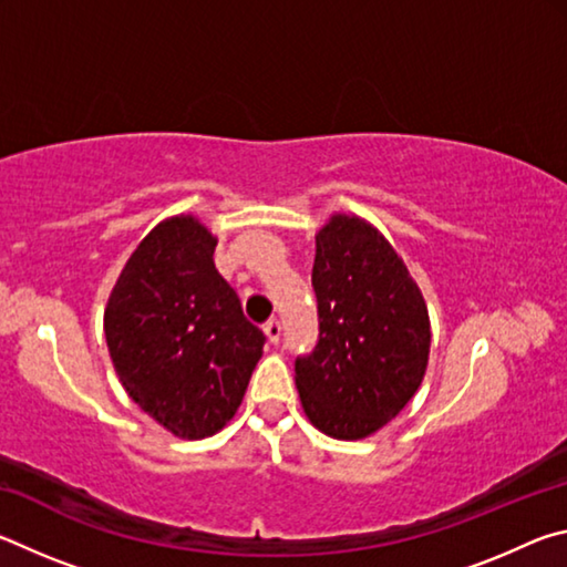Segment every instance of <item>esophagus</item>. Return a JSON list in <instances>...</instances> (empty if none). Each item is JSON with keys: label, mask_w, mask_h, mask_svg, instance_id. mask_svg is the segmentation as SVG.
Wrapping results in <instances>:
<instances>
[{"label": "esophagus", "mask_w": 567, "mask_h": 567, "mask_svg": "<svg viewBox=\"0 0 567 567\" xmlns=\"http://www.w3.org/2000/svg\"><path fill=\"white\" fill-rule=\"evenodd\" d=\"M265 334H267V338H270L272 344L280 342V338H282V324H280V320H277V318L267 320V322H265Z\"/></svg>", "instance_id": "esophagus-1"}]
</instances>
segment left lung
Returning <instances> with one entry per match:
<instances>
[{
	"mask_svg": "<svg viewBox=\"0 0 567 567\" xmlns=\"http://www.w3.org/2000/svg\"><path fill=\"white\" fill-rule=\"evenodd\" d=\"M315 245L320 334L295 360V382L315 427L360 440L417 392L430 354L427 307L395 249L364 219L334 215Z\"/></svg>",
	"mask_w": 567,
	"mask_h": 567,
	"instance_id": "8db88e82",
	"label": "left lung"
}]
</instances>
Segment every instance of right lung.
<instances>
[{"label":"right lung","mask_w":567,"mask_h":567,"mask_svg":"<svg viewBox=\"0 0 567 567\" xmlns=\"http://www.w3.org/2000/svg\"><path fill=\"white\" fill-rule=\"evenodd\" d=\"M217 239L172 217L142 239L104 310V338L130 398L185 440L227 425L262 358L265 332L215 267Z\"/></svg>","instance_id":"obj_1"}]
</instances>
